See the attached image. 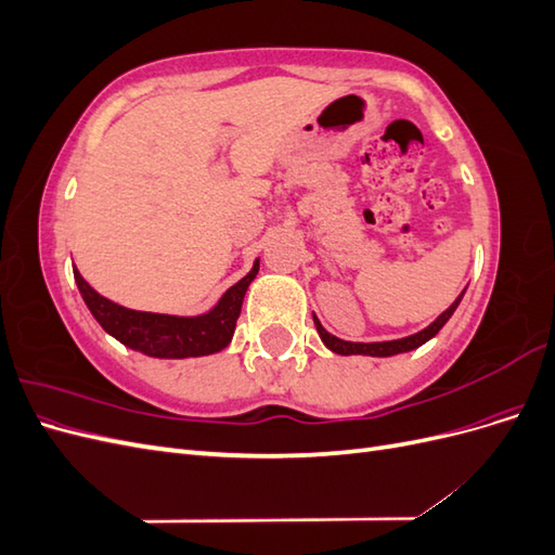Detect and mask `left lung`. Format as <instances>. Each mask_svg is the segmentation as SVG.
Instances as JSON below:
<instances>
[{
    "instance_id": "1",
    "label": "left lung",
    "mask_w": 555,
    "mask_h": 555,
    "mask_svg": "<svg viewBox=\"0 0 555 555\" xmlns=\"http://www.w3.org/2000/svg\"><path fill=\"white\" fill-rule=\"evenodd\" d=\"M463 294H465V289H463V292L459 294V298L453 300V304H451L438 319H435L433 324H428L424 331L412 333V335H408V338H398V340H384V343H347V340H340V338H335V335H331V333L322 326V322H319L317 317H312V319H314V326H317L319 338H322V343H324L331 351H335V354H340V357L361 354V357H382V359H384V357L405 354V351H412V349H416V347H422L424 343H428L430 338H435V335L440 333V328L449 322L451 314L456 312Z\"/></svg>"
}]
</instances>
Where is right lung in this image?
<instances>
[{"mask_svg":"<svg viewBox=\"0 0 555 555\" xmlns=\"http://www.w3.org/2000/svg\"><path fill=\"white\" fill-rule=\"evenodd\" d=\"M259 273V259H255L251 271L229 287L217 304L194 317L178 314H159V312H141L117 306L106 296L96 294L90 284L82 280L78 268H74V278L78 292L90 308L92 317L102 328L120 340L125 347L141 351L153 359H190V357H208L217 354L229 347L236 322L241 317L243 298L249 289L251 280Z\"/></svg>","mask_w":555,"mask_h":555,"instance_id":"add662e5","label":"right lung"}]
</instances>
